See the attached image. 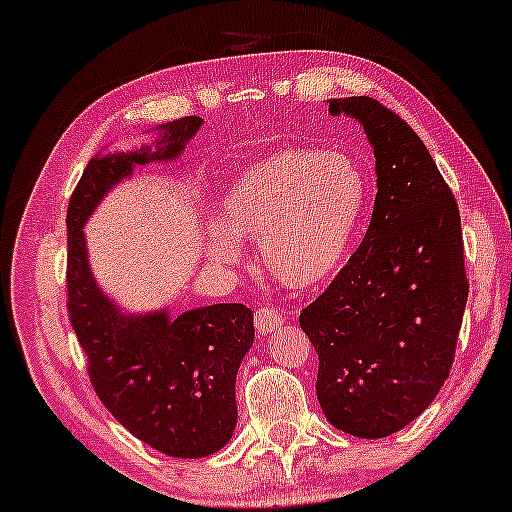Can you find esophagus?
<instances>
[{
  "instance_id": "esophagus-1",
  "label": "esophagus",
  "mask_w": 512,
  "mask_h": 512,
  "mask_svg": "<svg viewBox=\"0 0 512 512\" xmlns=\"http://www.w3.org/2000/svg\"><path fill=\"white\" fill-rule=\"evenodd\" d=\"M282 324V315L276 310V308H259L255 312V329L259 335H269L278 329V326Z\"/></svg>"
}]
</instances>
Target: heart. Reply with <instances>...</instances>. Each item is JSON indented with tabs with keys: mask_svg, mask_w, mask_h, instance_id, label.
<instances>
[{
	"mask_svg": "<svg viewBox=\"0 0 512 512\" xmlns=\"http://www.w3.org/2000/svg\"><path fill=\"white\" fill-rule=\"evenodd\" d=\"M368 207L370 177L352 154L278 149L225 188L207 253L218 264H239V239H259L264 269L280 285L308 292L342 271Z\"/></svg>",
	"mask_w": 512,
	"mask_h": 512,
	"instance_id": "b5f03b06",
	"label": "heart"
}]
</instances>
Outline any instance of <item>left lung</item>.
Segmentation results:
<instances>
[{"instance_id": "left-lung-1", "label": "left lung", "mask_w": 512, "mask_h": 512, "mask_svg": "<svg viewBox=\"0 0 512 512\" xmlns=\"http://www.w3.org/2000/svg\"><path fill=\"white\" fill-rule=\"evenodd\" d=\"M326 103L363 126L377 197L361 246L299 324L319 356L326 421L381 439L421 416L451 372L469 296L460 211L398 114L368 96Z\"/></svg>"}]
</instances>
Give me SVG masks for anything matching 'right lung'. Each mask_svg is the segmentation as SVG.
I'll list each match as a JSON object with an SVG mask.
<instances>
[{
	"label": "right lung",
	"mask_w": 512,
	"mask_h": 512,
	"mask_svg": "<svg viewBox=\"0 0 512 512\" xmlns=\"http://www.w3.org/2000/svg\"><path fill=\"white\" fill-rule=\"evenodd\" d=\"M204 124L158 126L147 147L89 160L68 202V312L98 398L128 432L156 451L197 460L218 453L236 427V372L253 347V312L213 303L181 312H126L103 292L87 253L85 225L105 195L137 167L177 160Z\"/></svg>",
	"instance_id": "right-lung-1"
}]
</instances>
